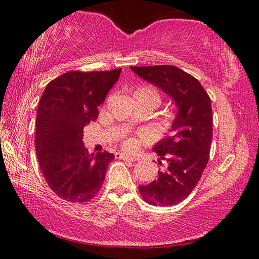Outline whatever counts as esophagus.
Masks as SVG:
<instances>
[{
	"label": "esophagus",
	"mask_w": 259,
	"mask_h": 259,
	"mask_svg": "<svg viewBox=\"0 0 259 259\" xmlns=\"http://www.w3.org/2000/svg\"><path fill=\"white\" fill-rule=\"evenodd\" d=\"M115 158L116 159H121V160H127V161H134V160H136L134 157H131V155L125 154V153H120V152L115 153Z\"/></svg>",
	"instance_id": "1"
}]
</instances>
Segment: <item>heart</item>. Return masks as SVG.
Returning a JSON list of instances; mask_svg holds the SVG:
<instances>
[{
	"label": "heart",
	"instance_id": "heart-1",
	"mask_svg": "<svg viewBox=\"0 0 259 259\" xmlns=\"http://www.w3.org/2000/svg\"><path fill=\"white\" fill-rule=\"evenodd\" d=\"M137 92H144V93L150 94V95H152V97H153V98L155 99V100H157V101L159 102V95H158L157 93H155L154 91L150 90V88L141 87V88H138ZM122 146H123V148H125V150L133 151V150H136V147L138 146V141H137L136 139H133V138H130V139H127V140L123 141Z\"/></svg>",
	"mask_w": 259,
	"mask_h": 259
}]
</instances>
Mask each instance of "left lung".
<instances>
[{
    "instance_id": "left-lung-1",
    "label": "left lung",
    "mask_w": 259,
    "mask_h": 259,
    "mask_svg": "<svg viewBox=\"0 0 259 259\" xmlns=\"http://www.w3.org/2000/svg\"><path fill=\"white\" fill-rule=\"evenodd\" d=\"M141 79L167 94L177 106V115L167 137L153 146L166 161L158 179L140 185L144 200L154 206H171L183 201L199 182L210 155L212 141L211 100L199 81L175 66L131 67Z\"/></svg>"
}]
</instances>
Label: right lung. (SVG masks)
I'll return each mask as SVG.
<instances>
[{"mask_svg":"<svg viewBox=\"0 0 259 259\" xmlns=\"http://www.w3.org/2000/svg\"><path fill=\"white\" fill-rule=\"evenodd\" d=\"M121 68L67 72L51 81L38 102L35 151L48 186L72 203L92 199L114 159L108 152L88 154L83 127L97 120L98 106L119 79Z\"/></svg>","mask_w":259,"mask_h":259,"instance_id":"obj_1","label":"right lung"}]
</instances>
